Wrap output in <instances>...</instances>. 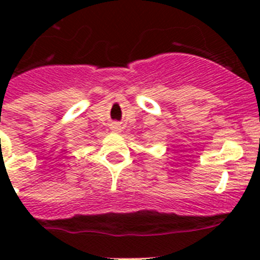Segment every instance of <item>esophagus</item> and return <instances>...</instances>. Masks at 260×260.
Masks as SVG:
<instances>
[{
    "instance_id": "1",
    "label": "esophagus",
    "mask_w": 260,
    "mask_h": 260,
    "mask_svg": "<svg viewBox=\"0 0 260 260\" xmlns=\"http://www.w3.org/2000/svg\"><path fill=\"white\" fill-rule=\"evenodd\" d=\"M112 130H113V132H119V130H121V125L117 122H113L112 123Z\"/></svg>"
}]
</instances>
